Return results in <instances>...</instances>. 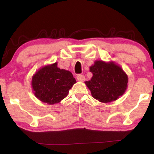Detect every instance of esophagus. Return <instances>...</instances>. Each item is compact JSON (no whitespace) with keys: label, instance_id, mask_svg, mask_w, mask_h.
<instances>
[{"label":"esophagus","instance_id":"1","mask_svg":"<svg viewBox=\"0 0 154 154\" xmlns=\"http://www.w3.org/2000/svg\"><path fill=\"white\" fill-rule=\"evenodd\" d=\"M77 79L78 81H79V82H84L85 79V77L84 75H78L77 76Z\"/></svg>","mask_w":154,"mask_h":154}]
</instances>
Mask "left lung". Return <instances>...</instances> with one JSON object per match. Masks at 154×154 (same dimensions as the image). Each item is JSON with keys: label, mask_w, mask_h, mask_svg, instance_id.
Returning <instances> with one entry per match:
<instances>
[{"label": "left lung", "mask_w": 154, "mask_h": 154, "mask_svg": "<svg viewBox=\"0 0 154 154\" xmlns=\"http://www.w3.org/2000/svg\"><path fill=\"white\" fill-rule=\"evenodd\" d=\"M93 76L85 82L92 97L101 103L116 100L126 92L128 78L122 68L113 62L96 60L90 68Z\"/></svg>", "instance_id": "obj_1"}]
</instances>
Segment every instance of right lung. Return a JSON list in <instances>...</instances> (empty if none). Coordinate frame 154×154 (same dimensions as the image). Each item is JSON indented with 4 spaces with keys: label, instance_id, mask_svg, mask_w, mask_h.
<instances>
[{
    "label": "right lung",
    "instance_id": "1",
    "mask_svg": "<svg viewBox=\"0 0 154 154\" xmlns=\"http://www.w3.org/2000/svg\"><path fill=\"white\" fill-rule=\"evenodd\" d=\"M76 80L69 71L59 69L57 62L40 69L32 78L34 94L49 105L58 103L69 94Z\"/></svg>",
    "mask_w": 154,
    "mask_h": 154
}]
</instances>
